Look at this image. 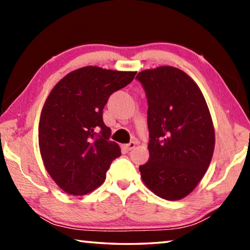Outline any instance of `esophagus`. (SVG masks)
Returning a JSON list of instances; mask_svg holds the SVG:
<instances>
[{
	"label": "esophagus",
	"mask_w": 250,
	"mask_h": 250,
	"mask_svg": "<svg viewBox=\"0 0 250 250\" xmlns=\"http://www.w3.org/2000/svg\"><path fill=\"white\" fill-rule=\"evenodd\" d=\"M134 146H135V142L131 141L130 143H128V145H125V149L126 151H130V150H132Z\"/></svg>",
	"instance_id": "34e87169"
}]
</instances>
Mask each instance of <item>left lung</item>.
I'll use <instances>...</instances> for the list:
<instances>
[{
	"instance_id": "left-lung-1",
	"label": "left lung",
	"mask_w": 250,
	"mask_h": 250,
	"mask_svg": "<svg viewBox=\"0 0 250 250\" xmlns=\"http://www.w3.org/2000/svg\"><path fill=\"white\" fill-rule=\"evenodd\" d=\"M146 91L149 161L142 181L156 195L177 201L188 195L209 167L215 132L208 107L195 82L171 66L137 75Z\"/></svg>"
}]
</instances>
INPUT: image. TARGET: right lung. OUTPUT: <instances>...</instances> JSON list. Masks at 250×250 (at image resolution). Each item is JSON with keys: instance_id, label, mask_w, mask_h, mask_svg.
Instances as JSON below:
<instances>
[{"instance_id": "1", "label": "right lung", "mask_w": 250, "mask_h": 250, "mask_svg": "<svg viewBox=\"0 0 250 250\" xmlns=\"http://www.w3.org/2000/svg\"><path fill=\"white\" fill-rule=\"evenodd\" d=\"M135 74L87 66L66 75L50 91L41 113L39 143L46 170L62 191L92 192L121 155L119 146L110 141L103 111L110 95Z\"/></svg>"}]
</instances>
